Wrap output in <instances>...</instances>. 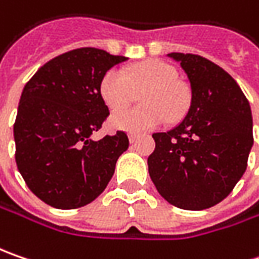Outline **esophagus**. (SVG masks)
<instances>
[{
	"label": "esophagus",
	"mask_w": 259,
	"mask_h": 259,
	"mask_svg": "<svg viewBox=\"0 0 259 259\" xmlns=\"http://www.w3.org/2000/svg\"><path fill=\"white\" fill-rule=\"evenodd\" d=\"M130 143H135L137 141V138H138V135H135V134H130Z\"/></svg>",
	"instance_id": "obj_1"
}]
</instances>
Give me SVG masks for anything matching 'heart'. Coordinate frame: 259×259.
Here are the masks:
<instances>
[{"label":"heart","instance_id":"heart-1","mask_svg":"<svg viewBox=\"0 0 259 259\" xmlns=\"http://www.w3.org/2000/svg\"><path fill=\"white\" fill-rule=\"evenodd\" d=\"M101 96L111 111L124 109L131 104L135 91L141 95L143 108L116 112L109 126L131 134L150 131L168 119H177L189 106V91L177 80V70L168 63L153 60L140 65L108 70L101 80Z\"/></svg>","mask_w":259,"mask_h":259}]
</instances>
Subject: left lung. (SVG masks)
<instances>
[{
  "label": "left lung",
  "instance_id": "obj_1",
  "mask_svg": "<svg viewBox=\"0 0 259 259\" xmlns=\"http://www.w3.org/2000/svg\"><path fill=\"white\" fill-rule=\"evenodd\" d=\"M190 83V108L167 133L153 134L148 171L176 207L202 210L222 202L244 176L254 144L251 106L235 79L202 56L170 53Z\"/></svg>",
  "mask_w": 259,
  "mask_h": 259
}]
</instances>
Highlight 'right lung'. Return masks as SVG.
Returning <instances> with one entry per match:
<instances>
[{
    "label": "right lung",
    "mask_w": 259,
    "mask_h": 259,
    "mask_svg": "<svg viewBox=\"0 0 259 259\" xmlns=\"http://www.w3.org/2000/svg\"><path fill=\"white\" fill-rule=\"evenodd\" d=\"M124 56L82 47L43 65L25 83L14 122L15 163L33 193L57 209L94 202L130 141L124 131L94 141L109 109L104 75Z\"/></svg>",
    "instance_id": "1"
}]
</instances>
